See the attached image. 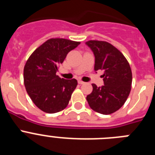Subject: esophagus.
<instances>
[{
    "mask_svg": "<svg viewBox=\"0 0 155 155\" xmlns=\"http://www.w3.org/2000/svg\"><path fill=\"white\" fill-rule=\"evenodd\" d=\"M78 84H85V82H84V81H82L79 80V81H78Z\"/></svg>",
    "mask_w": 155,
    "mask_h": 155,
    "instance_id": "1",
    "label": "esophagus"
}]
</instances>
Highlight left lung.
I'll list each match as a JSON object with an SVG mask.
<instances>
[{"instance_id":"left-lung-1","label":"left lung","mask_w":155,"mask_h":155,"mask_svg":"<svg viewBox=\"0 0 155 155\" xmlns=\"http://www.w3.org/2000/svg\"><path fill=\"white\" fill-rule=\"evenodd\" d=\"M86 45L94 56V71L103 70L104 85L92 84L93 91L87 96L90 107L104 115L120 109L128 98L132 84V71L124 54L104 41L90 40Z\"/></svg>"}]
</instances>
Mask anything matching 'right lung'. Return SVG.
I'll use <instances>...</instances> for the list:
<instances>
[{"label":"right lung","instance_id":"1","mask_svg":"<svg viewBox=\"0 0 155 155\" xmlns=\"http://www.w3.org/2000/svg\"><path fill=\"white\" fill-rule=\"evenodd\" d=\"M80 44L66 39H48L31 53L24 68V84L37 107L47 113H56L67 107L78 85L76 79L61 78L58 67L68 53Z\"/></svg>","mask_w":155,"mask_h":155}]
</instances>
